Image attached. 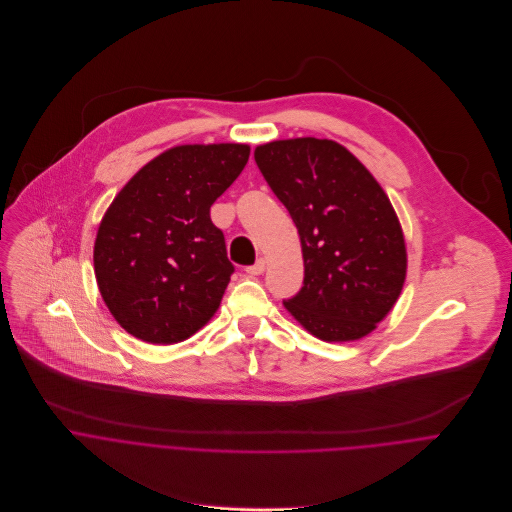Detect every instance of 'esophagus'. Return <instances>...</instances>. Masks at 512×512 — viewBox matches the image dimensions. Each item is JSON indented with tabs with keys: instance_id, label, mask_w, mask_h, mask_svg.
Returning a JSON list of instances; mask_svg holds the SVG:
<instances>
[{
	"instance_id": "1",
	"label": "esophagus",
	"mask_w": 512,
	"mask_h": 512,
	"mask_svg": "<svg viewBox=\"0 0 512 512\" xmlns=\"http://www.w3.org/2000/svg\"><path fill=\"white\" fill-rule=\"evenodd\" d=\"M264 270H266V262L260 258V260H256L252 266L246 268V274H248V276H258V274H262Z\"/></svg>"
}]
</instances>
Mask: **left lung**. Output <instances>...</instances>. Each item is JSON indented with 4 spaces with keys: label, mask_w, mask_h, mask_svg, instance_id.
Here are the masks:
<instances>
[{
    "label": "left lung",
    "mask_w": 512,
    "mask_h": 512,
    "mask_svg": "<svg viewBox=\"0 0 512 512\" xmlns=\"http://www.w3.org/2000/svg\"><path fill=\"white\" fill-rule=\"evenodd\" d=\"M254 159L300 236L304 280L284 306L323 341L365 337L393 309L407 266L385 191L329 139L272 141Z\"/></svg>",
    "instance_id": "obj_1"
}]
</instances>
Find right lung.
<instances>
[{"label": "right lung", "instance_id": "add662e5", "mask_svg": "<svg viewBox=\"0 0 512 512\" xmlns=\"http://www.w3.org/2000/svg\"><path fill=\"white\" fill-rule=\"evenodd\" d=\"M250 147L181 145L147 163L115 197L94 242L109 311L133 337L171 345L206 325L234 264L212 203L236 181Z\"/></svg>", "mask_w": 512, "mask_h": 512}]
</instances>
